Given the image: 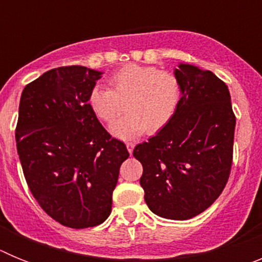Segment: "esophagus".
<instances>
[{
  "label": "esophagus",
  "mask_w": 262,
  "mask_h": 262,
  "mask_svg": "<svg viewBox=\"0 0 262 262\" xmlns=\"http://www.w3.org/2000/svg\"><path fill=\"white\" fill-rule=\"evenodd\" d=\"M126 147H127V151H128L129 154H133L134 148H135V143H133V142H127V143H126Z\"/></svg>",
  "instance_id": "34e87169"
}]
</instances>
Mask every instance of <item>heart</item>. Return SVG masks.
Returning a JSON list of instances; mask_svg holds the SVG:
<instances>
[{
  "mask_svg": "<svg viewBox=\"0 0 262 262\" xmlns=\"http://www.w3.org/2000/svg\"><path fill=\"white\" fill-rule=\"evenodd\" d=\"M107 88L96 85L90 89L88 103L96 117L111 122L124 102L123 117L110 126L111 134L120 139L140 136L147 129L159 133L172 120L181 99L177 76L155 67L127 64L108 77Z\"/></svg>",
  "mask_w": 262,
  "mask_h": 262,
  "instance_id": "heart-1",
  "label": "heart"
}]
</instances>
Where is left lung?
Returning a JSON list of instances; mask_svg holds the SVG:
<instances>
[{
  "label": "left lung",
  "instance_id": "left-lung-1",
  "mask_svg": "<svg viewBox=\"0 0 262 262\" xmlns=\"http://www.w3.org/2000/svg\"><path fill=\"white\" fill-rule=\"evenodd\" d=\"M181 99L172 120L134 157L154 214L172 221L200 215L216 201L231 173L236 118L230 90L210 71L190 64L174 69Z\"/></svg>",
  "mask_w": 262,
  "mask_h": 262
}]
</instances>
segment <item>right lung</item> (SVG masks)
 <instances>
[{
    "label": "right lung",
    "mask_w": 262,
    "mask_h": 262,
    "mask_svg": "<svg viewBox=\"0 0 262 262\" xmlns=\"http://www.w3.org/2000/svg\"><path fill=\"white\" fill-rule=\"evenodd\" d=\"M101 75L80 66L43 73L23 89L15 128L30 191L52 219L77 230L107 219L119 168L129 156L88 103Z\"/></svg>",
    "instance_id": "right-lung-1"
}]
</instances>
